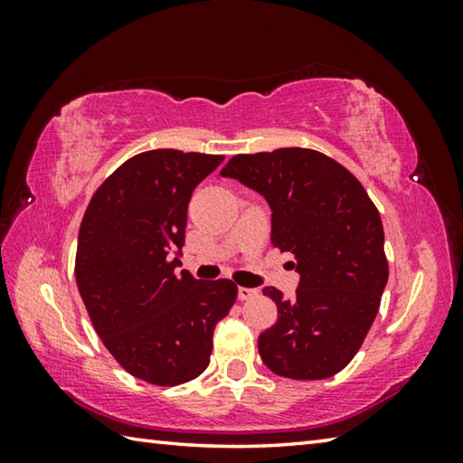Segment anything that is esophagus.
Here are the masks:
<instances>
[{"mask_svg": "<svg viewBox=\"0 0 463 463\" xmlns=\"http://www.w3.org/2000/svg\"><path fill=\"white\" fill-rule=\"evenodd\" d=\"M257 296V289L253 288H239V300H250Z\"/></svg>", "mask_w": 463, "mask_h": 463, "instance_id": "esophagus-1", "label": "esophagus"}]
</instances>
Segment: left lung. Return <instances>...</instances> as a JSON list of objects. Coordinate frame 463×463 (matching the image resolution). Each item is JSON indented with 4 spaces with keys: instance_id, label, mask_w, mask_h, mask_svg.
Listing matches in <instances>:
<instances>
[{
    "instance_id": "1",
    "label": "left lung",
    "mask_w": 463,
    "mask_h": 463,
    "mask_svg": "<svg viewBox=\"0 0 463 463\" xmlns=\"http://www.w3.org/2000/svg\"><path fill=\"white\" fill-rule=\"evenodd\" d=\"M260 192L271 208V242L292 253L296 296L263 288L278 323L260 335V355L273 373L325 380L362 347L388 281L383 226L359 179L312 148L234 155L221 171Z\"/></svg>"
}]
</instances>
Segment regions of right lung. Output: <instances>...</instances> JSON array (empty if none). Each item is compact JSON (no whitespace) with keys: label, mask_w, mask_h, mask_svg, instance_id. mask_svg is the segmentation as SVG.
<instances>
[{"label":"right lung","mask_w":463,"mask_h":463,"mask_svg":"<svg viewBox=\"0 0 463 463\" xmlns=\"http://www.w3.org/2000/svg\"><path fill=\"white\" fill-rule=\"evenodd\" d=\"M222 155L155 148L101 184L85 210L75 279L93 328L124 370L179 386L206 370L213 335L237 300L231 279L200 281L182 265L187 203Z\"/></svg>","instance_id":"right-lung-1"}]
</instances>
